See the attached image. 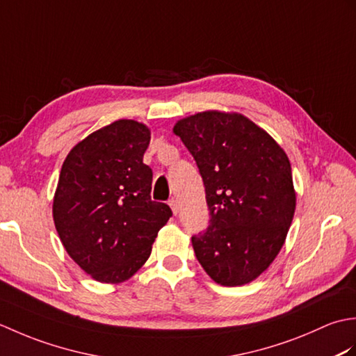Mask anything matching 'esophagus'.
Segmentation results:
<instances>
[{
	"label": "esophagus",
	"mask_w": 356,
	"mask_h": 356,
	"mask_svg": "<svg viewBox=\"0 0 356 356\" xmlns=\"http://www.w3.org/2000/svg\"><path fill=\"white\" fill-rule=\"evenodd\" d=\"M168 205H170V208H171V211H172V214H174V216H177V213H179L177 200H176V199H171V200L168 202Z\"/></svg>",
	"instance_id": "obj_1"
}]
</instances>
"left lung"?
Masks as SVG:
<instances>
[{
  "instance_id": "8db88e82",
  "label": "left lung",
  "mask_w": 356,
  "mask_h": 356,
  "mask_svg": "<svg viewBox=\"0 0 356 356\" xmlns=\"http://www.w3.org/2000/svg\"><path fill=\"white\" fill-rule=\"evenodd\" d=\"M179 136L199 166L209 226L194 236L202 268L222 286L254 282L275 260L297 207L289 157L272 136L236 111L179 119Z\"/></svg>"
}]
</instances>
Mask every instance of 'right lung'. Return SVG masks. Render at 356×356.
<instances>
[{"label": "right lung", "mask_w": 356, "mask_h": 356, "mask_svg": "<svg viewBox=\"0 0 356 356\" xmlns=\"http://www.w3.org/2000/svg\"><path fill=\"white\" fill-rule=\"evenodd\" d=\"M149 128L119 119L88 134L63 163L53 195V222L67 254L99 283L131 278L171 217L151 200L153 171L143 163Z\"/></svg>", "instance_id": "obj_1"}]
</instances>
